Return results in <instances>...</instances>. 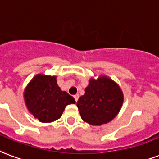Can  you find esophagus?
Segmentation results:
<instances>
[{"instance_id": "esophagus-1", "label": "esophagus", "mask_w": 159, "mask_h": 159, "mask_svg": "<svg viewBox=\"0 0 159 159\" xmlns=\"http://www.w3.org/2000/svg\"><path fill=\"white\" fill-rule=\"evenodd\" d=\"M74 98H75V101L77 102V100H78V98H79V95H78V94L74 95Z\"/></svg>"}]
</instances>
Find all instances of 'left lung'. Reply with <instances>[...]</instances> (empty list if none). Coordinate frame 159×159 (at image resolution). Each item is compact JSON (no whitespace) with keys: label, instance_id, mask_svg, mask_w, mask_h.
<instances>
[{"label":"left lung","instance_id":"1","mask_svg":"<svg viewBox=\"0 0 159 159\" xmlns=\"http://www.w3.org/2000/svg\"><path fill=\"white\" fill-rule=\"evenodd\" d=\"M123 102V94L119 86L111 78L101 76L98 79L91 78L77 106L84 122L100 126L117 116Z\"/></svg>","mask_w":159,"mask_h":159}]
</instances>
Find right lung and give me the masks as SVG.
Returning <instances> with one entry per match:
<instances>
[{
  "mask_svg": "<svg viewBox=\"0 0 159 159\" xmlns=\"http://www.w3.org/2000/svg\"><path fill=\"white\" fill-rule=\"evenodd\" d=\"M28 111L42 123H52L60 118L69 104L76 103L73 97L58 87L57 77L37 74L24 91Z\"/></svg>",
  "mask_w": 159,
  "mask_h": 159,
  "instance_id": "1",
  "label": "right lung"
}]
</instances>
